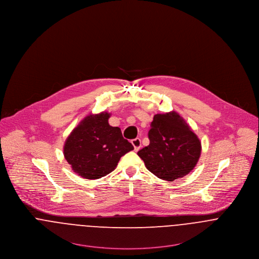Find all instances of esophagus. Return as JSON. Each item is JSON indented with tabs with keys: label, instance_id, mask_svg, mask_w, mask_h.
<instances>
[{
	"label": "esophagus",
	"instance_id": "esophagus-1",
	"mask_svg": "<svg viewBox=\"0 0 259 259\" xmlns=\"http://www.w3.org/2000/svg\"><path fill=\"white\" fill-rule=\"evenodd\" d=\"M132 143H133V145L135 147V151H139L141 147V139H135V140L132 141Z\"/></svg>",
	"mask_w": 259,
	"mask_h": 259
}]
</instances>
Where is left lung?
Returning <instances> with one entry per match:
<instances>
[{
    "label": "left lung",
    "mask_w": 259,
    "mask_h": 259,
    "mask_svg": "<svg viewBox=\"0 0 259 259\" xmlns=\"http://www.w3.org/2000/svg\"><path fill=\"white\" fill-rule=\"evenodd\" d=\"M149 145L138 154L155 176L174 181L186 176L197 164L201 141L178 113L157 114L148 132Z\"/></svg>",
    "instance_id": "8db88e82"
}]
</instances>
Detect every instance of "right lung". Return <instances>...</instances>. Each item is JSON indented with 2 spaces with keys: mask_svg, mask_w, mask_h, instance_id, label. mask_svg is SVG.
Segmentation results:
<instances>
[{
  "mask_svg": "<svg viewBox=\"0 0 259 259\" xmlns=\"http://www.w3.org/2000/svg\"><path fill=\"white\" fill-rule=\"evenodd\" d=\"M111 114L89 115L71 132L63 153L73 171L86 179H99L115 170L122 155L134 149L120 128L111 126Z\"/></svg>",
  "mask_w": 259,
  "mask_h": 259,
  "instance_id": "add662e5",
  "label": "right lung"
}]
</instances>
